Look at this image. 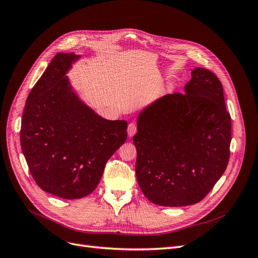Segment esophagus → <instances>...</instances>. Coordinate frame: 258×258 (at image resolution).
<instances>
[{
    "label": "esophagus",
    "mask_w": 258,
    "mask_h": 258,
    "mask_svg": "<svg viewBox=\"0 0 258 258\" xmlns=\"http://www.w3.org/2000/svg\"><path fill=\"white\" fill-rule=\"evenodd\" d=\"M137 131H138L137 123H135V122L129 123V126H128V135H129V137L135 136Z\"/></svg>",
    "instance_id": "34e87169"
}]
</instances>
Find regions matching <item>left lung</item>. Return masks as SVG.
I'll return each mask as SVG.
<instances>
[{"label": "left lung", "instance_id": "1", "mask_svg": "<svg viewBox=\"0 0 258 258\" xmlns=\"http://www.w3.org/2000/svg\"><path fill=\"white\" fill-rule=\"evenodd\" d=\"M185 91L160 98L138 118L137 178L145 197L158 206L197 204L229 161L231 118L221 81L196 68Z\"/></svg>", "mask_w": 258, "mask_h": 258}]
</instances>
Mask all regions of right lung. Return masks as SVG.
Here are the masks:
<instances>
[{
  "mask_svg": "<svg viewBox=\"0 0 258 258\" xmlns=\"http://www.w3.org/2000/svg\"><path fill=\"white\" fill-rule=\"evenodd\" d=\"M59 52L29 93L21 150L38 187L63 199L97 188L107 160L127 140L126 120H107L86 106L66 76L79 58Z\"/></svg>",
  "mask_w": 258,
  "mask_h": 258,
  "instance_id": "right-lung-1",
  "label": "right lung"
}]
</instances>
